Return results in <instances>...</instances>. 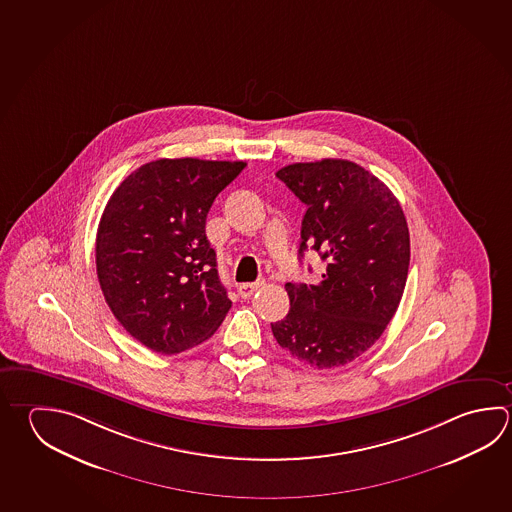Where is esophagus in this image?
<instances>
[{"instance_id":"obj_1","label":"esophagus","mask_w":512,"mask_h":512,"mask_svg":"<svg viewBox=\"0 0 512 512\" xmlns=\"http://www.w3.org/2000/svg\"><path fill=\"white\" fill-rule=\"evenodd\" d=\"M263 287H265V281H263V279H258V281H254V283H242V285L238 287V294H240L243 299L251 298L256 290L263 289Z\"/></svg>"}]
</instances>
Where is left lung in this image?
Here are the masks:
<instances>
[{
    "instance_id": "left-lung-1",
    "label": "left lung",
    "mask_w": 512,
    "mask_h": 512,
    "mask_svg": "<svg viewBox=\"0 0 512 512\" xmlns=\"http://www.w3.org/2000/svg\"><path fill=\"white\" fill-rule=\"evenodd\" d=\"M276 177L307 205L299 260L325 261L316 285L287 283L290 310L270 323L279 346L317 370L344 366L372 348L406 287L409 231L399 200L359 164L298 162Z\"/></svg>"
}]
</instances>
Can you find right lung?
Returning <instances> with one entry per match:
<instances>
[{"label": "right lung", "mask_w": 512, "mask_h": 512, "mask_svg": "<svg viewBox=\"0 0 512 512\" xmlns=\"http://www.w3.org/2000/svg\"><path fill=\"white\" fill-rule=\"evenodd\" d=\"M247 164L160 158L122 180L104 207L97 278L113 316L158 354L204 343L231 308L205 236L218 193Z\"/></svg>", "instance_id": "add662e5"}]
</instances>
